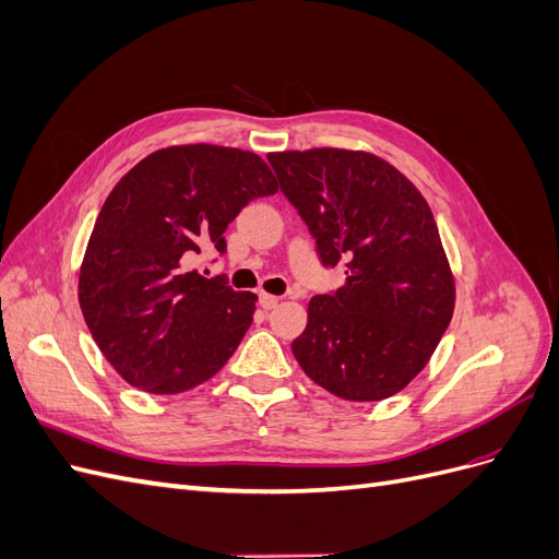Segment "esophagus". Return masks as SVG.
<instances>
[{
	"mask_svg": "<svg viewBox=\"0 0 559 559\" xmlns=\"http://www.w3.org/2000/svg\"><path fill=\"white\" fill-rule=\"evenodd\" d=\"M259 302H261L263 310H273V308H277L280 298H277V296H270V294H261V296H259Z\"/></svg>",
	"mask_w": 559,
	"mask_h": 559,
	"instance_id": "obj_1",
	"label": "esophagus"
}]
</instances>
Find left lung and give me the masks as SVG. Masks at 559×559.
Listing matches in <instances>:
<instances>
[{
	"label": "left lung",
	"instance_id": "obj_1",
	"mask_svg": "<svg viewBox=\"0 0 559 559\" xmlns=\"http://www.w3.org/2000/svg\"><path fill=\"white\" fill-rule=\"evenodd\" d=\"M280 189L306 222L324 267L347 282L308 306L292 343L308 378L347 401H382L408 384L441 341L454 280L427 200L396 167L364 151L270 154Z\"/></svg>",
	"mask_w": 559,
	"mask_h": 559
}]
</instances>
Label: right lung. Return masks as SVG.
Instances as JSON below:
<instances>
[{
  "label": "right lung",
  "mask_w": 559,
  "mask_h": 559,
  "mask_svg": "<svg viewBox=\"0 0 559 559\" xmlns=\"http://www.w3.org/2000/svg\"><path fill=\"white\" fill-rule=\"evenodd\" d=\"M277 193L251 151L214 144L160 148L114 186L79 275L83 319L107 361L148 394L210 380L251 326L257 296L189 270L253 198Z\"/></svg>",
  "instance_id": "right-lung-1"
}]
</instances>
